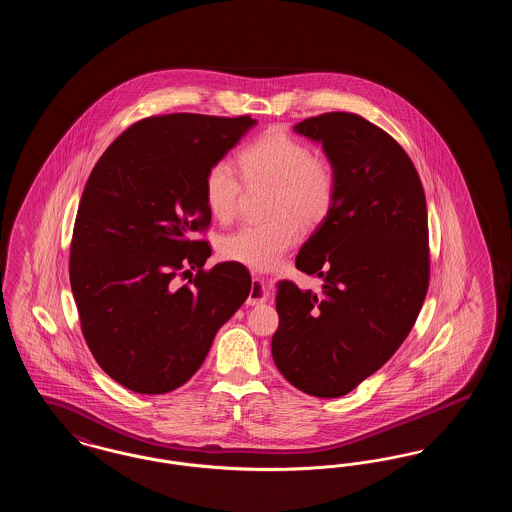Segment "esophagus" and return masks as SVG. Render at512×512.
I'll list each match as a JSON object with an SVG mask.
<instances>
[{"label":"esophagus","mask_w":512,"mask_h":512,"mask_svg":"<svg viewBox=\"0 0 512 512\" xmlns=\"http://www.w3.org/2000/svg\"><path fill=\"white\" fill-rule=\"evenodd\" d=\"M267 295L268 290L265 286V280L257 272H253V284H251V292L247 297V303L249 305H261V303L267 301Z\"/></svg>","instance_id":"esophagus-1"}]
</instances>
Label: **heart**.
<instances>
[{"instance_id": "heart-1", "label": "heart", "mask_w": 512, "mask_h": 512, "mask_svg": "<svg viewBox=\"0 0 512 512\" xmlns=\"http://www.w3.org/2000/svg\"><path fill=\"white\" fill-rule=\"evenodd\" d=\"M240 169L247 180L276 184L274 211L282 213L267 222H245L224 236L220 253L228 261L247 267L268 268L301 236L299 219L320 220L336 195V172L330 161L313 157L303 142L282 132H270L240 153ZM242 178L228 159L217 161L205 176V201L219 220H230L238 211Z\"/></svg>"}]
</instances>
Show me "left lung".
I'll use <instances>...</instances> for the list:
<instances>
[{"mask_svg": "<svg viewBox=\"0 0 512 512\" xmlns=\"http://www.w3.org/2000/svg\"><path fill=\"white\" fill-rule=\"evenodd\" d=\"M293 132L322 146L336 195L295 259L322 280L320 292L276 284L272 359L297 390L341 397L388 363L420 313L430 278L426 197L403 147L359 115L326 113Z\"/></svg>", "mask_w": 512, "mask_h": 512, "instance_id": "obj_1", "label": "left lung"}]
</instances>
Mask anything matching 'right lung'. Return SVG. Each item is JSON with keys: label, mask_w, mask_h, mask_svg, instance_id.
Masks as SVG:
<instances>
[{"label": "right lung", "mask_w": 512, "mask_h": 512, "mask_svg": "<svg viewBox=\"0 0 512 512\" xmlns=\"http://www.w3.org/2000/svg\"><path fill=\"white\" fill-rule=\"evenodd\" d=\"M257 124L174 113L132 124L107 147L78 205L71 288L98 365L136 393H167L203 365L251 292L240 263H217L194 234L211 224L205 176ZM198 268L192 287L175 274Z\"/></svg>", "instance_id": "1"}]
</instances>
